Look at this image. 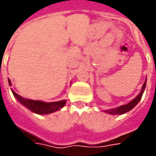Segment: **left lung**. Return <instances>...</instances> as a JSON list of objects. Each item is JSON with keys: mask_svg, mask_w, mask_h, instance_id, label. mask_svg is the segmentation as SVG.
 <instances>
[{"mask_svg": "<svg viewBox=\"0 0 156 156\" xmlns=\"http://www.w3.org/2000/svg\"><path fill=\"white\" fill-rule=\"evenodd\" d=\"M145 86H146V80L144 83V84L142 86V88H141L140 93L138 94V96L136 98H134L132 101H130L129 104L124 105H121L119 107H117L115 108H111V109H108V110H105V112L108 113V114H110V115H123V114H125L127 113L129 110H131L132 108H134L135 105H137L138 103L140 102V100L141 99V97L143 95V93H144V89H145Z\"/></svg>", "mask_w": 156, "mask_h": 156, "instance_id": "8db88e82", "label": "left lung"}]
</instances>
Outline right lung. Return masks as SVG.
I'll list each match as a JSON object with an SVG mask.
<instances>
[{
  "mask_svg": "<svg viewBox=\"0 0 156 156\" xmlns=\"http://www.w3.org/2000/svg\"><path fill=\"white\" fill-rule=\"evenodd\" d=\"M9 85L11 86V80L8 79ZM12 94L14 95L17 100H18L23 106H25L33 113H36L37 115H48L53 112H56L61 109L66 104V100H61V101L51 102V103H46V102L40 101V100H32L28 98H22V96L17 94L16 92L12 89Z\"/></svg>",
  "mask_w": 156,
  "mask_h": 156,
  "instance_id": "add662e5",
  "label": "right lung"
}]
</instances>
